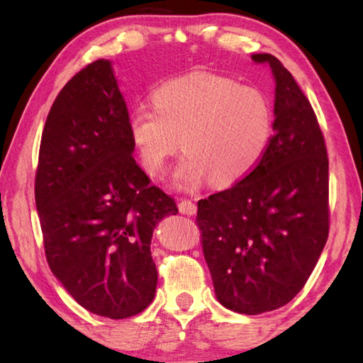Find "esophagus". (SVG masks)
<instances>
[{
  "label": "esophagus",
  "instance_id": "1",
  "mask_svg": "<svg viewBox=\"0 0 363 363\" xmlns=\"http://www.w3.org/2000/svg\"><path fill=\"white\" fill-rule=\"evenodd\" d=\"M179 211L182 214H187V216H194V214L196 213V205L194 203L192 200L189 199H182L179 201Z\"/></svg>",
  "mask_w": 363,
  "mask_h": 363
}]
</instances>
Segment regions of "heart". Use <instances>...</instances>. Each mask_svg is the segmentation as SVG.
<instances>
[{"mask_svg": "<svg viewBox=\"0 0 363 363\" xmlns=\"http://www.w3.org/2000/svg\"><path fill=\"white\" fill-rule=\"evenodd\" d=\"M153 108H134L128 134L140 164L160 177L168 158L187 152L174 173L176 184L192 189L210 177L230 186L253 171L274 133L269 97L255 86L208 72L169 79L152 93Z\"/></svg>", "mask_w": 363, "mask_h": 363, "instance_id": "1", "label": "heart"}]
</instances>
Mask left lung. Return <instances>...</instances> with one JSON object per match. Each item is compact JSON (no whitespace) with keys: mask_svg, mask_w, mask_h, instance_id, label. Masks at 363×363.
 <instances>
[{"mask_svg":"<svg viewBox=\"0 0 363 363\" xmlns=\"http://www.w3.org/2000/svg\"><path fill=\"white\" fill-rule=\"evenodd\" d=\"M251 59L275 78L272 139L250 174L199 201L195 223L219 303L257 315L306 285L327 243L330 205L327 145L309 99L272 54Z\"/></svg>","mask_w":363,"mask_h":363,"instance_id":"left-lung-1","label":"left lung"}]
</instances>
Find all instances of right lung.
Listing matches in <instances>:
<instances>
[{
	"label": "right lung",
	"mask_w": 363,
	"mask_h": 363,
	"mask_svg": "<svg viewBox=\"0 0 363 363\" xmlns=\"http://www.w3.org/2000/svg\"><path fill=\"white\" fill-rule=\"evenodd\" d=\"M128 120L108 60L86 65L49 110L35 174L49 267L79 306L115 320L152 303L153 227L177 213L134 160Z\"/></svg>",
	"instance_id": "add662e5"
}]
</instances>
